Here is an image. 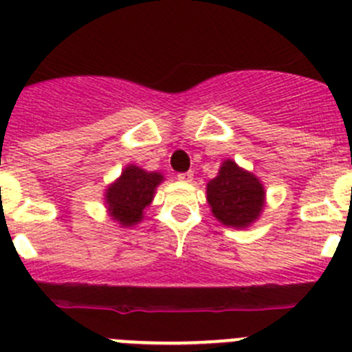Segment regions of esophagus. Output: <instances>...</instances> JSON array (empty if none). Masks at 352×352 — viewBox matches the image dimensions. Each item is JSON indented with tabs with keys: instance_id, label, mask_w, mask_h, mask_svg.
<instances>
[{
	"instance_id": "esophagus-1",
	"label": "esophagus",
	"mask_w": 352,
	"mask_h": 352,
	"mask_svg": "<svg viewBox=\"0 0 352 352\" xmlns=\"http://www.w3.org/2000/svg\"><path fill=\"white\" fill-rule=\"evenodd\" d=\"M178 179L183 183H190L194 179V173H182L178 174Z\"/></svg>"
}]
</instances>
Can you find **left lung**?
<instances>
[{
  "label": "left lung",
  "mask_w": 352,
  "mask_h": 352,
  "mask_svg": "<svg viewBox=\"0 0 352 352\" xmlns=\"http://www.w3.org/2000/svg\"><path fill=\"white\" fill-rule=\"evenodd\" d=\"M206 201L220 223L247 229L263 213L266 190L256 174L227 158L222 162L219 174L208 182Z\"/></svg>",
  "instance_id": "8db88e82"
}]
</instances>
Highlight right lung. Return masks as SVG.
Wrapping results in <instances>:
<instances>
[{
	"instance_id": "add662e5",
	"label": "right lung",
	"mask_w": 352,
	"mask_h": 352,
	"mask_svg": "<svg viewBox=\"0 0 352 352\" xmlns=\"http://www.w3.org/2000/svg\"><path fill=\"white\" fill-rule=\"evenodd\" d=\"M164 174L151 173L129 164L121 176L105 188L104 203L111 220L120 227H133L144 220V211L153 203L155 190L164 182Z\"/></svg>"
}]
</instances>
